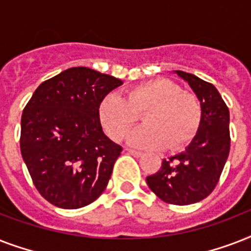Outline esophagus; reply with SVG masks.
<instances>
[{
  "instance_id": "1",
  "label": "esophagus",
  "mask_w": 251,
  "mask_h": 251,
  "mask_svg": "<svg viewBox=\"0 0 251 251\" xmlns=\"http://www.w3.org/2000/svg\"><path fill=\"white\" fill-rule=\"evenodd\" d=\"M126 152L130 153V155H133L134 157H141L143 153L141 151H135V150H130V149H126Z\"/></svg>"
}]
</instances>
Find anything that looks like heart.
I'll return each mask as SVG.
<instances>
[{"instance_id":"b5f03b06","label":"heart","mask_w":251,"mask_h":251,"mask_svg":"<svg viewBox=\"0 0 251 251\" xmlns=\"http://www.w3.org/2000/svg\"><path fill=\"white\" fill-rule=\"evenodd\" d=\"M99 121L116 142L122 141L143 114V125L130 133L134 147L177 151L193 141L202 121L198 98L173 80L157 78L134 86L125 98L116 92L105 95L99 104Z\"/></svg>"}]
</instances>
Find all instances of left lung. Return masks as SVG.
Returning <instances> with one entry per match:
<instances>
[{
	"label": "left lung",
	"mask_w": 251,
	"mask_h": 251,
	"mask_svg": "<svg viewBox=\"0 0 251 251\" xmlns=\"http://www.w3.org/2000/svg\"><path fill=\"white\" fill-rule=\"evenodd\" d=\"M176 74L201 101L202 121L185 151L163 159L160 169L146 181L161 201L186 206L207 198L218 185L229 155V109L214 84L181 70Z\"/></svg>",
	"instance_id": "obj_1"
}]
</instances>
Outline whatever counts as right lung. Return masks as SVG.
<instances>
[{"label":"right lung","mask_w":251,"mask_h":251,"mask_svg":"<svg viewBox=\"0 0 251 251\" xmlns=\"http://www.w3.org/2000/svg\"><path fill=\"white\" fill-rule=\"evenodd\" d=\"M122 80L72 68L45 80L21 121V152L37 191L53 206L75 210L105 190L122 151L102 131L99 104Z\"/></svg>","instance_id":"1"}]
</instances>
